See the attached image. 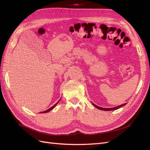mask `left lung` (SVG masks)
<instances>
[{
    "mask_svg": "<svg viewBox=\"0 0 150 150\" xmlns=\"http://www.w3.org/2000/svg\"><path fill=\"white\" fill-rule=\"evenodd\" d=\"M93 105H94L95 107H96V108L99 109V110H103V111H111V110H117V109H119V108H120L121 107L125 106V104H126L125 103V104H121V105H120V106H116V107H115V108H101V107H99V106H96V105H95V104H93Z\"/></svg>",
    "mask_w": 150,
    "mask_h": 150,
    "instance_id": "left-lung-1",
    "label": "left lung"
}]
</instances>
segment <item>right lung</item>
<instances>
[{
	"label": "right lung",
	"instance_id": "right-lung-1",
	"mask_svg": "<svg viewBox=\"0 0 150 150\" xmlns=\"http://www.w3.org/2000/svg\"><path fill=\"white\" fill-rule=\"evenodd\" d=\"M59 101L56 103V104H54V105L53 106H52L51 108H50L49 109V110H46V111H42V112H42V113H44V112H49V111H51V110H52V109L54 108V107H55L56 106V104L59 103Z\"/></svg>",
	"mask_w": 150,
	"mask_h": 150
}]
</instances>
